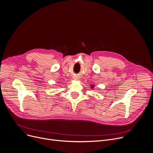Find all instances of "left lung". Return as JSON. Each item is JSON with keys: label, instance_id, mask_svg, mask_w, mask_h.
Returning <instances> with one entry per match:
<instances>
[{"label": "left lung", "instance_id": "left-lung-1", "mask_svg": "<svg viewBox=\"0 0 153 153\" xmlns=\"http://www.w3.org/2000/svg\"><path fill=\"white\" fill-rule=\"evenodd\" d=\"M91 88H92V89H93V88L94 87V85H92L91 86Z\"/></svg>", "mask_w": 153, "mask_h": 153}]
</instances>
